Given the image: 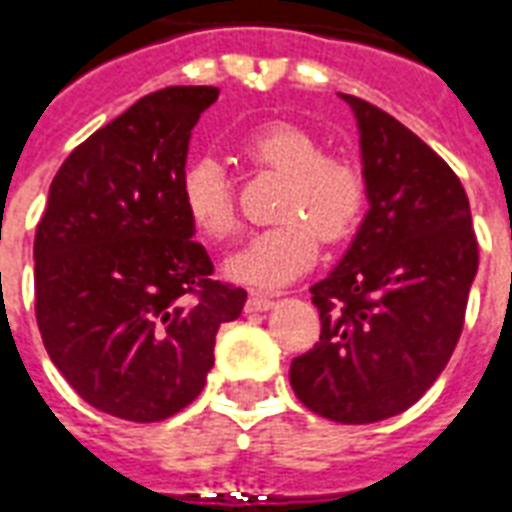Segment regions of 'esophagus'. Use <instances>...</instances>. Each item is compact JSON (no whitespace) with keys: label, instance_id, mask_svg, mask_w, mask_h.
<instances>
[{"label":"esophagus","instance_id":"esophagus-1","mask_svg":"<svg viewBox=\"0 0 512 512\" xmlns=\"http://www.w3.org/2000/svg\"><path fill=\"white\" fill-rule=\"evenodd\" d=\"M271 306H274V298H271V295L255 293L249 295V301H246V312H268Z\"/></svg>","mask_w":512,"mask_h":512}]
</instances>
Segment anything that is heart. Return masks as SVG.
<instances>
[{
	"instance_id": "obj_1",
	"label": "heart",
	"mask_w": 512,
	"mask_h": 512,
	"mask_svg": "<svg viewBox=\"0 0 512 512\" xmlns=\"http://www.w3.org/2000/svg\"><path fill=\"white\" fill-rule=\"evenodd\" d=\"M241 151L287 176L279 203L282 222L246 238L222 268L238 285L285 287L314 266L320 233L339 241L355 227L366 203V179L355 162L323 154V143L290 121H268L252 130L241 140ZM181 203L203 236L222 238L236 225L233 187L225 165L211 154L195 157L184 168Z\"/></svg>"
}]
</instances>
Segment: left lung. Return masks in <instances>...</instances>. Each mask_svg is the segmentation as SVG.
Returning a JSON list of instances; mask_svg holds the SVG:
<instances>
[{"label": "left lung", "mask_w": 512, "mask_h": 512, "mask_svg": "<svg viewBox=\"0 0 512 512\" xmlns=\"http://www.w3.org/2000/svg\"><path fill=\"white\" fill-rule=\"evenodd\" d=\"M352 108L369 211L331 274L312 285L320 342L290 385L336 423L393 418L429 391L456 350L478 274L467 192L442 157L361 97Z\"/></svg>", "instance_id": "left-lung-1"}]
</instances>
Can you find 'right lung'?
Masks as SVG:
<instances>
[{"label":"right lung","mask_w":512,"mask_h":512,"mask_svg":"<svg viewBox=\"0 0 512 512\" xmlns=\"http://www.w3.org/2000/svg\"><path fill=\"white\" fill-rule=\"evenodd\" d=\"M214 86L138 100L64 160L34 238L43 344L83 401L154 423L198 399L222 323L246 304L211 279L181 203L192 127Z\"/></svg>","instance_id":"right-lung-1"}]
</instances>
